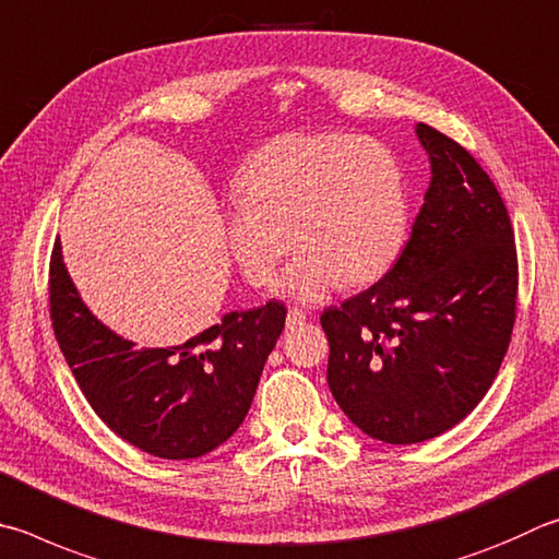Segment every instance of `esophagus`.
<instances>
[{
	"instance_id": "1",
	"label": "esophagus",
	"mask_w": 559,
	"mask_h": 559,
	"mask_svg": "<svg viewBox=\"0 0 559 559\" xmlns=\"http://www.w3.org/2000/svg\"><path fill=\"white\" fill-rule=\"evenodd\" d=\"M302 322H306V312L298 310V308H290L288 314H286V324H288V328L293 330V328H298V324H302Z\"/></svg>"
}]
</instances>
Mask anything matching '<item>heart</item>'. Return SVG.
<instances>
[{"instance_id": "obj_1", "label": "heart", "mask_w": 559, "mask_h": 559, "mask_svg": "<svg viewBox=\"0 0 559 559\" xmlns=\"http://www.w3.org/2000/svg\"><path fill=\"white\" fill-rule=\"evenodd\" d=\"M227 245L253 288L318 300L334 286H361L389 269L405 227L403 174L391 148L371 136L286 134L253 154L239 176Z\"/></svg>"}]
</instances>
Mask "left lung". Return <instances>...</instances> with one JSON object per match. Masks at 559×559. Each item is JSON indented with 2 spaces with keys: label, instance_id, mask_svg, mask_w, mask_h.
I'll list each match as a JSON object with an SVG mask.
<instances>
[{
  "label": "left lung",
  "instance_id": "obj_1",
  "mask_svg": "<svg viewBox=\"0 0 559 559\" xmlns=\"http://www.w3.org/2000/svg\"><path fill=\"white\" fill-rule=\"evenodd\" d=\"M430 188L399 261L322 312L328 383L369 438L425 442L464 420L509 349L519 257L509 210L469 151L428 124Z\"/></svg>",
  "mask_w": 559,
  "mask_h": 559
}]
</instances>
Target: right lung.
Returning <instances> with one entry per match:
<instances>
[{"instance_id":"add662e5","label":"right lung","mask_w":559,"mask_h":559,"mask_svg":"<svg viewBox=\"0 0 559 559\" xmlns=\"http://www.w3.org/2000/svg\"><path fill=\"white\" fill-rule=\"evenodd\" d=\"M50 320L80 391L121 440L160 460H195L237 432L286 308L271 300L227 312L174 347H134L105 328L70 281L60 241L48 271Z\"/></svg>"}]
</instances>
